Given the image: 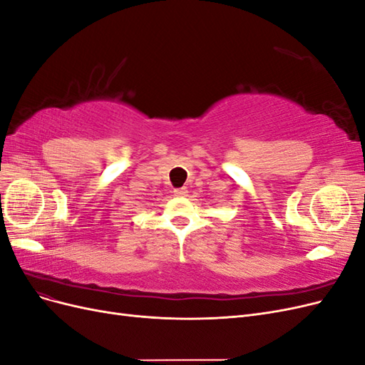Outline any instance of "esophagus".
<instances>
[{
	"label": "esophagus",
	"mask_w": 365,
	"mask_h": 365,
	"mask_svg": "<svg viewBox=\"0 0 365 365\" xmlns=\"http://www.w3.org/2000/svg\"><path fill=\"white\" fill-rule=\"evenodd\" d=\"M175 196H187V193H189V192H187V189H185V187H181V189H175Z\"/></svg>",
	"instance_id": "obj_1"
}]
</instances>
